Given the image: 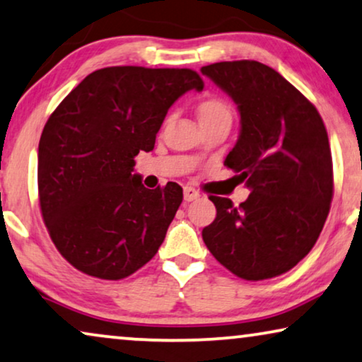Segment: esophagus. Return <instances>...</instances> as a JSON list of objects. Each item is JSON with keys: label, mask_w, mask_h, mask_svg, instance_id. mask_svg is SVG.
Wrapping results in <instances>:
<instances>
[{"label": "esophagus", "mask_w": 362, "mask_h": 362, "mask_svg": "<svg viewBox=\"0 0 362 362\" xmlns=\"http://www.w3.org/2000/svg\"><path fill=\"white\" fill-rule=\"evenodd\" d=\"M200 197L199 190H195L194 187H185L184 189V200L185 202H194Z\"/></svg>", "instance_id": "1"}]
</instances>
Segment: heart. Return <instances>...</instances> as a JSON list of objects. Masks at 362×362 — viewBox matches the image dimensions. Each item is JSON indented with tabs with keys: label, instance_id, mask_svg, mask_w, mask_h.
Segmentation results:
<instances>
[{
	"label": "heart",
	"instance_id": "1",
	"mask_svg": "<svg viewBox=\"0 0 362 362\" xmlns=\"http://www.w3.org/2000/svg\"><path fill=\"white\" fill-rule=\"evenodd\" d=\"M197 112H199L202 124L218 122V120L231 122V119H233V109L221 98H206L200 100L199 105H197Z\"/></svg>",
	"mask_w": 362,
	"mask_h": 362
}]
</instances>
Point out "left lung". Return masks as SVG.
I'll return each mask as SVG.
<instances>
[{
  "instance_id": "8db88e82",
  "label": "left lung",
  "mask_w": 362,
  "mask_h": 362,
  "mask_svg": "<svg viewBox=\"0 0 362 362\" xmlns=\"http://www.w3.org/2000/svg\"><path fill=\"white\" fill-rule=\"evenodd\" d=\"M240 112V137L225 165L248 187L233 205L210 195L216 218L202 231L210 253L238 278L259 281L296 267L315 247L332 200V158L315 105L258 61L202 67Z\"/></svg>"
}]
</instances>
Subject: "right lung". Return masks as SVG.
<instances>
[{"instance_id":"obj_1","label":"right lung","mask_w":362,"mask_h":362,"mask_svg":"<svg viewBox=\"0 0 362 362\" xmlns=\"http://www.w3.org/2000/svg\"><path fill=\"white\" fill-rule=\"evenodd\" d=\"M204 89L192 69H98L62 99L37 151L41 215L57 252L89 276H131L157 253L184 194L175 182L148 190L134 172L167 110Z\"/></svg>"}]
</instances>
